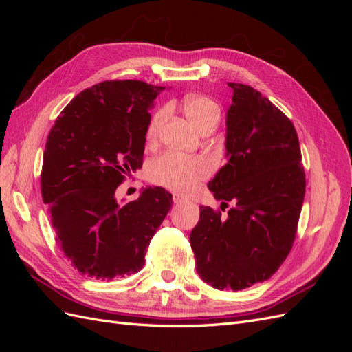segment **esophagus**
Listing matches in <instances>:
<instances>
[{"label":"esophagus","instance_id":"1","mask_svg":"<svg viewBox=\"0 0 352 352\" xmlns=\"http://www.w3.org/2000/svg\"><path fill=\"white\" fill-rule=\"evenodd\" d=\"M173 201L176 202V204H180V202H185L186 198H184V195H180V194H173Z\"/></svg>","mask_w":352,"mask_h":352}]
</instances>
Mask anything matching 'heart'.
I'll return each instance as SVG.
<instances>
[{"mask_svg": "<svg viewBox=\"0 0 352 352\" xmlns=\"http://www.w3.org/2000/svg\"><path fill=\"white\" fill-rule=\"evenodd\" d=\"M184 113L198 132L204 124L214 120L219 122L220 119V107L217 102L206 95H188L184 101ZM164 117V110L158 111L153 117L146 131V138L150 141L155 138ZM210 164L206 158H184L166 153L153 160L148 166V177L157 185L186 194L210 175Z\"/></svg>", "mask_w": 352, "mask_h": 352, "instance_id": "heart-1", "label": "heart"}]
</instances>
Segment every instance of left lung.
<instances>
[{
  "instance_id": "1",
  "label": "left lung",
  "mask_w": 352,
  "mask_h": 352,
  "mask_svg": "<svg viewBox=\"0 0 352 352\" xmlns=\"http://www.w3.org/2000/svg\"><path fill=\"white\" fill-rule=\"evenodd\" d=\"M233 89L226 113V164L208 189L228 216L201 206L190 232L199 278L241 291L267 280L289 254L300 220L305 173L292 122L248 85Z\"/></svg>"
}]
</instances>
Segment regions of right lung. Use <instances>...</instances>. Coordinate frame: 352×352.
Here are the masks:
<instances>
[{"mask_svg":"<svg viewBox=\"0 0 352 352\" xmlns=\"http://www.w3.org/2000/svg\"><path fill=\"white\" fill-rule=\"evenodd\" d=\"M164 87L105 80L78 94L51 127L41 192L61 251L82 274L111 280L142 269L173 199L148 186L117 202L116 189L142 166L150 110Z\"/></svg>","mask_w":352,"mask_h":352,"instance_id":"right-lung-1","label":"right lung"}]
</instances>
